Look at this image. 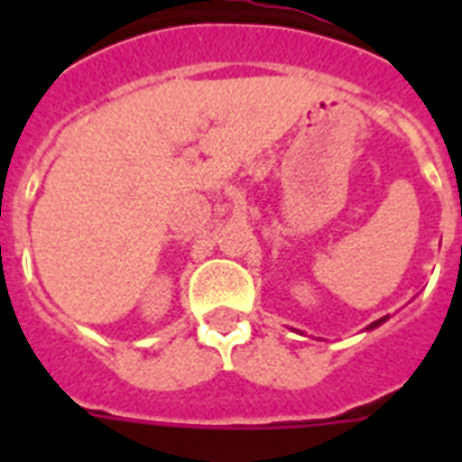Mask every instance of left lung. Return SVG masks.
I'll return each mask as SVG.
<instances>
[{"label":"left lung","mask_w":462,"mask_h":462,"mask_svg":"<svg viewBox=\"0 0 462 462\" xmlns=\"http://www.w3.org/2000/svg\"><path fill=\"white\" fill-rule=\"evenodd\" d=\"M386 319H388V316H383V319H379V321H374V323H369V330H372V328H376V326H381V323L386 321Z\"/></svg>","instance_id":"left-lung-1"}]
</instances>
